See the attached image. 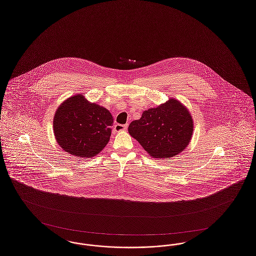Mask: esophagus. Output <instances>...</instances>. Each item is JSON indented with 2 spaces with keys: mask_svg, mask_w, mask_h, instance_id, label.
I'll use <instances>...</instances> for the list:
<instances>
[{
  "mask_svg": "<svg viewBox=\"0 0 256 256\" xmlns=\"http://www.w3.org/2000/svg\"><path fill=\"white\" fill-rule=\"evenodd\" d=\"M128 128V124H116L115 126H114V130H115V132H123V130H126Z\"/></svg>",
  "mask_w": 256,
  "mask_h": 256,
  "instance_id": "obj_1",
  "label": "esophagus"
}]
</instances>
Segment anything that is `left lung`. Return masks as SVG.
<instances>
[{"mask_svg":"<svg viewBox=\"0 0 256 256\" xmlns=\"http://www.w3.org/2000/svg\"><path fill=\"white\" fill-rule=\"evenodd\" d=\"M194 120L184 104L170 98L142 113L128 126V133L154 158H170L181 154L190 142Z\"/></svg>","mask_w":256,"mask_h":256,"instance_id":"left-lung-1","label":"left lung"}]
</instances>
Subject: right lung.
Returning <instances> with one entry per match:
<instances>
[{
  "instance_id": "1",
  "label": "right lung",
  "mask_w": 256,
  "mask_h": 256,
  "mask_svg": "<svg viewBox=\"0 0 256 256\" xmlns=\"http://www.w3.org/2000/svg\"><path fill=\"white\" fill-rule=\"evenodd\" d=\"M112 124V113L81 94L62 102L53 119L57 143L66 152L80 158H92L102 152Z\"/></svg>"
}]
</instances>
